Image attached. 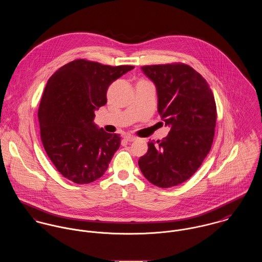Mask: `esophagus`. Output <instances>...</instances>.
Listing matches in <instances>:
<instances>
[{
	"instance_id": "34e87169",
	"label": "esophagus",
	"mask_w": 262,
	"mask_h": 262,
	"mask_svg": "<svg viewBox=\"0 0 262 262\" xmlns=\"http://www.w3.org/2000/svg\"><path fill=\"white\" fill-rule=\"evenodd\" d=\"M124 140H125L126 142H134V141H136V140H137V138H136V137H134V136L127 135V136H125V137H124Z\"/></svg>"
}]
</instances>
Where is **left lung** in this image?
Returning a JSON list of instances; mask_svg holds the SVG:
<instances>
[{
    "label": "left lung",
    "mask_w": 262,
    "mask_h": 262,
    "mask_svg": "<svg viewBox=\"0 0 262 262\" xmlns=\"http://www.w3.org/2000/svg\"><path fill=\"white\" fill-rule=\"evenodd\" d=\"M158 94V113L171 130L162 141L148 142L139 160L145 179L160 188L182 184L200 168L211 149L216 104L207 81L185 64L141 68Z\"/></svg>",
    "instance_id": "8db88e82"
}]
</instances>
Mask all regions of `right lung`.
<instances>
[{"label":"right lung","mask_w":262,"mask_h":262,"mask_svg":"<svg viewBox=\"0 0 262 262\" xmlns=\"http://www.w3.org/2000/svg\"><path fill=\"white\" fill-rule=\"evenodd\" d=\"M132 69L79 59L49 78L38 112L41 140L59 173L71 182L88 184L106 172L120 136L95 124L94 113L106 103L108 86Z\"/></svg>","instance_id":"add662e5"}]
</instances>
